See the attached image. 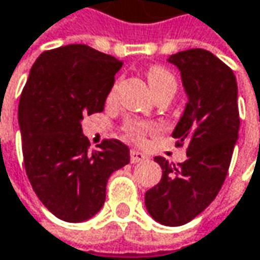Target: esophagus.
<instances>
[{
    "label": "esophagus",
    "mask_w": 260,
    "mask_h": 260,
    "mask_svg": "<svg viewBox=\"0 0 260 260\" xmlns=\"http://www.w3.org/2000/svg\"><path fill=\"white\" fill-rule=\"evenodd\" d=\"M147 159L144 153L138 151V150H131V161L132 163H138V161H143Z\"/></svg>",
    "instance_id": "obj_1"
}]
</instances>
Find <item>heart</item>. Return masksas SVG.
I'll return each mask as SVG.
<instances>
[{
    "label": "heart",
    "mask_w": 260,
    "mask_h": 260,
    "mask_svg": "<svg viewBox=\"0 0 260 260\" xmlns=\"http://www.w3.org/2000/svg\"><path fill=\"white\" fill-rule=\"evenodd\" d=\"M147 78H148V84H150V88H151L153 92L165 88V86H175L174 76L165 68H160V66L150 68L148 72H147ZM148 129H150V126L147 123H143V122H128L126 123V131H128L129 137L137 140V141L143 140L145 131Z\"/></svg>",
    "instance_id": "b5f03b06"
}]
</instances>
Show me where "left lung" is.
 <instances>
[{
	"instance_id": "8db88e82",
	"label": "left lung",
	"mask_w": 260,
	"mask_h": 260,
	"mask_svg": "<svg viewBox=\"0 0 260 260\" xmlns=\"http://www.w3.org/2000/svg\"><path fill=\"white\" fill-rule=\"evenodd\" d=\"M181 73L187 103L172 137L187 143V160L163 169L160 182L145 192L150 216L179 226L200 215L218 196L238 140V86L234 72L216 55L194 48L168 58Z\"/></svg>"
}]
</instances>
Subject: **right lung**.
<instances>
[{
  "instance_id": "obj_1",
  "label": "right lung",
  "mask_w": 260,
  "mask_h": 260,
  "mask_svg": "<svg viewBox=\"0 0 260 260\" xmlns=\"http://www.w3.org/2000/svg\"><path fill=\"white\" fill-rule=\"evenodd\" d=\"M122 61L84 44L39 55L19 103V128L30 185L54 216L84 222L106 200L109 176L129 163V148L106 140L88 150L85 115L104 110Z\"/></svg>"
}]
</instances>
